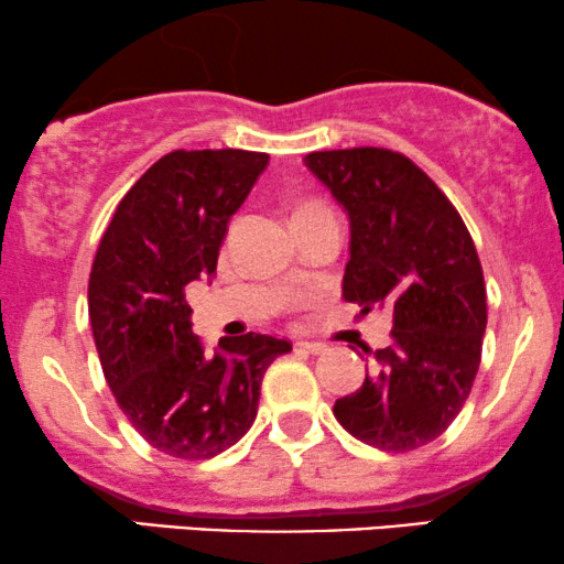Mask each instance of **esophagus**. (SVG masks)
Returning a JSON list of instances; mask_svg holds the SVG:
<instances>
[{
	"mask_svg": "<svg viewBox=\"0 0 564 564\" xmlns=\"http://www.w3.org/2000/svg\"><path fill=\"white\" fill-rule=\"evenodd\" d=\"M297 347L305 349V352H308V355H324L326 349H328L324 341H297Z\"/></svg>",
	"mask_w": 564,
	"mask_h": 564,
	"instance_id": "esophagus-1",
	"label": "esophagus"
}]
</instances>
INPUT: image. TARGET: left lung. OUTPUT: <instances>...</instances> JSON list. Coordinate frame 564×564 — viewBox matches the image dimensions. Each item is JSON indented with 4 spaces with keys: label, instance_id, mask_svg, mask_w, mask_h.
Listing matches in <instances>:
<instances>
[{
    "label": "left lung",
    "instance_id": "8db88e82",
    "mask_svg": "<svg viewBox=\"0 0 564 564\" xmlns=\"http://www.w3.org/2000/svg\"><path fill=\"white\" fill-rule=\"evenodd\" d=\"M305 165L349 217L341 295L362 316L386 308L393 324L334 416L372 448H422L456 420L479 370L487 288L477 248L448 196L401 152H311Z\"/></svg>",
    "mask_w": 564,
    "mask_h": 564
}]
</instances>
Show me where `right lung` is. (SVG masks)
I'll list each match as a JSON object with an SVG mask.
<instances>
[{
	"instance_id": "obj_1",
	"label": "right lung",
	"mask_w": 564,
	"mask_h": 564,
	"mask_svg": "<svg viewBox=\"0 0 564 564\" xmlns=\"http://www.w3.org/2000/svg\"><path fill=\"white\" fill-rule=\"evenodd\" d=\"M267 165V152H167L119 202L95 253L87 311L100 368L131 427L173 458L236 445L267 368L292 349L248 332L207 355L186 303L188 284L215 274L230 217Z\"/></svg>"
}]
</instances>
